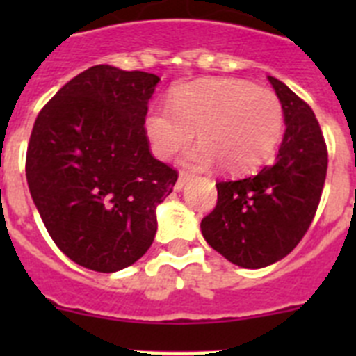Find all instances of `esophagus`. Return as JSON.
I'll list each match as a JSON object with an SVG mask.
<instances>
[{"mask_svg": "<svg viewBox=\"0 0 356 356\" xmlns=\"http://www.w3.org/2000/svg\"><path fill=\"white\" fill-rule=\"evenodd\" d=\"M191 178H193V176L188 175V172L181 171L180 176H178V181H176V185H175V191H176V193H180L181 188H184L185 185L188 184V180H191Z\"/></svg>", "mask_w": 356, "mask_h": 356, "instance_id": "34e87169", "label": "esophagus"}]
</instances>
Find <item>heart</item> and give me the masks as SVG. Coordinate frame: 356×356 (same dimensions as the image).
Instances as JSON below:
<instances>
[{"mask_svg": "<svg viewBox=\"0 0 356 356\" xmlns=\"http://www.w3.org/2000/svg\"><path fill=\"white\" fill-rule=\"evenodd\" d=\"M172 106L156 105L144 119L155 156L168 160L197 134L184 162L194 169L221 163L229 175L253 172L271 159L284 134V108L271 90L235 78H210L181 85Z\"/></svg>", "mask_w": 356, "mask_h": 356, "instance_id": "b5f03b06", "label": "heart"}]
</instances>
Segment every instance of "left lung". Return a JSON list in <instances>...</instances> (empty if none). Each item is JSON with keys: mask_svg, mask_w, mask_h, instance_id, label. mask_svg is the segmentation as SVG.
Returning <instances> with one entry per match:
<instances>
[{"mask_svg": "<svg viewBox=\"0 0 356 356\" xmlns=\"http://www.w3.org/2000/svg\"><path fill=\"white\" fill-rule=\"evenodd\" d=\"M284 108L285 134L271 165L254 176L217 181V205L201 234L226 260L260 269L287 257L316 216L328 153L312 108L284 81L267 76Z\"/></svg>", "mask_w": 356, "mask_h": 356, "instance_id": "left-lung-1", "label": "left lung"}]
</instances>
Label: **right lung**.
I'll use <instances>...</instances> for the list:
<instances>
[{
  "label": "right lung",
  "instance_id": "obj_1",
  "mask_svg": "<svg viewBox=\"0 0 356 356\" xmlns=\"http://www.w3.org/2000/svg\"><path fill=\"white\" fill-rule=\"evenodd\" d=\"M160 78L94 65L40 110L26 153L31 200L65 257L97 273L131 266L156 234V207L178 175L144 131Z\"/></svg>",
  "mask_w": 356,
  "mask_h": 356
}]
</instances>
